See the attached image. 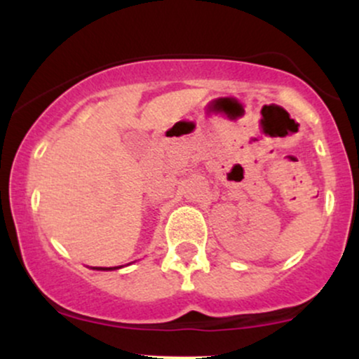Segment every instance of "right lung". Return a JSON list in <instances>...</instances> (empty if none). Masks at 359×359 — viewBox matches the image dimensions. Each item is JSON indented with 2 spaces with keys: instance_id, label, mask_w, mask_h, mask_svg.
<instances>
[{
  "instance_id": "right-lung-1",
  "label": "right lung",
  "mask_w": 359,
  "mask_h": 359,
  "mask_svg": "<svg viewBox=\"0 0 359 359\" xmlns=\"http://www.w3.org/2000/svg\"><path fill=\"white\" fill-rule=\"evenodd\" d=\"M114 269H116V266H113V269H111V266H100L97 270H114Z\"/></svg>"
}]
</instances>
